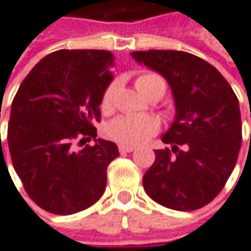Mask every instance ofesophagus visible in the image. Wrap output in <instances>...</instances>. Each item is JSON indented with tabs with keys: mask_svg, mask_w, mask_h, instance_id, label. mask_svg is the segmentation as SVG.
I'll return each instance as SVG.
<instances>
[{
	"mask_svg": "<svg viewBox=\"0 0 251 251\" xmlns=\"http://www.w3.org/2000/svg\"><path fill=\"white\" fill-rule=\"evenodd\" d=\"M135 149V146H123V145H120V146H119V151H120L122 154H124V153H131V151H134Z\"/></svg>",
	"mask_w": 251,
	"mask_h": 251,
	"instance_id": "obj_1",
	"label": "esophagus"
}]
</instances>
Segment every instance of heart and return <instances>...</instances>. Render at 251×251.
<instances>
[{"mask_svg":"<svg viewBox=\"0 0 251 251\" xmlns=\"http://www.w3.org/2000/svg\"><path fill=\"white\" fill-rule=\"evenodd\" d=\"M135 86L149 100L151 98L160 100L167 90L165 79L161 75L150 71L136 76ZM115 89V83H110L102 93L101 108L103 112H110L113 108ZM158 128H160V122L154 116L123 115L109 124L106 134L112 141L120 143L123 146H136L146 142L149 138L154 135Z\"/></svg>","mask_w":251,"mask_h":251,"instance_id":"b5f03b06","label":"heart"}]
</instances>
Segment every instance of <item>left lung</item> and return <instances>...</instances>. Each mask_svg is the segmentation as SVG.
Segmentation results:
<instances>
[{
	"label": "left lung",
	"instance_id": "obj_1",
	"mask_svg": "<svg viewBox=\"0 0 251 251\" xmlns=\"http://www.w3.org/2000/svg\"><path fill=\"white\" fill-rule=\"evenodd\" d=\"M138 63L161 74L172 89L176 119L155 150L143 188L174 210L203 208L220 194L234 171L242 145L238 98L212 64L177 50L131 53Z\"/></svg>",
	"mask_w": 251,
	"mask_h": 251
}]
</instances>
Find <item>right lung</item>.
Returning a JSON list of instances; mask_svg holds the SVG:
<instances>
[{
    "mask_svg": "<svg viewBox=\"0 0 251 251\" xmlns=\"http://www.w3.org/2000/svg\"><path fill=\"white\" fill-rule=\"evenodd\" d=\"M113 67L115 57L106 50H57L31 70L13 98L12 164L25 193L46 212L74 215L102 197L119 149L97 139L91 120H101ZM91 139L96 143L87 145Z\"/></svg>",
    "mask_w": 251,
    "mask_h": 251,
    "instance_id": "obj_1",
    "label": "right lung"
}]
</instances>
